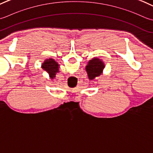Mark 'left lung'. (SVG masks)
Here are the masks:
<instances>
[{"label": "left lung", "mask_w": 153, "mask_h": 153, "mask_svg": "<svg viewBox=\"0 0 153 153\" xmlns=\"http://www.w3.org/2000/svg\"><path fill=\"white\" fill-rule=\"evenodd\" d=\"M105 67L104 62L98 58H94L89 61L86 67V71L90 80H93L96 77L99 76L103 72Z\"/></svg>", "instance_id": "8db88e82"}]
</instances>
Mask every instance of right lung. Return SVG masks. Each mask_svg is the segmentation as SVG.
<instances>
[{"mask_svg":"<svg viewBox=\"0 0 153 153\" xmlns=\"http://www.w3.org/2000/svg\"><path fill=\"white\" fill-rule=\"evenodd\" d=\"M59 64L53 59H46L42 65L43 69H44L49 73V75L51 79H53L54 77H55L56 73L59 72Z\"/></svg>","mask_w":153,"mask_h":153,"instance_id":"1","label":"right lung"}]
</instances>
